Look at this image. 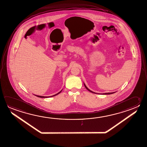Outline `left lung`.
Returning <instances> with one entry per match:
<instances>
[{
	"instance_id": "1",
	"label": "left lung",
	"mask_w": 147,
	"mask_h": 147,
	"mask_svg": "<svg viewBox=\"0 0 147 147\" xmlns=\"http://www.w3.org/2000/svg\"><path fill=\"white\" fill-rule=\"evenodd\" d=\"M84 86L86 87V89H87V90H88V91L91 92V93L94 94H97L96 93H95V92H93V91H91V90H90L89 88H88V87H87V86H86V84H84ZM115 93V92H112V93H106L102 94H103V95H104H104H108H108H109V94H111Z\"/></svg>"
}]
</instances>
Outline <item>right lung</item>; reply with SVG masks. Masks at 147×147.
I'll return each mask as SVG.
<instances>
[{
	"instance_id": "add662e5",
	"label": "right lung",
	"mask_w": 147,
	"mask_h": 147,
	"mask_svg": "<svg viewBox=\"0 0 147 147\" xmlns=\"http://www.w3.org/2000/svg\"><path fill=\"white\" fill-rule=\"evenodd\" d=\"M61 91H62V90H61V91H60L58 93L56 94H55V95H52V96H38V95H36V96H37L38 97H40V98H48V97H53V96H56L57 95H58L61 92Z\"/></svg>"
}]
</instances>
